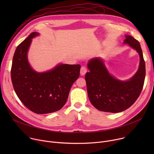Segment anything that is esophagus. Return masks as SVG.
<instances>
[{
	"instance_id": "esophagus-1",
	"label": "esophagus",
	"mask_w": 154,
	"mask_h": 154,
	"mask_svg": "<svg viewBox=\"0 0 154 154\" xmlns=\"http://www.w3.org/2000/svg\"><path fill=\"white\" fill-rule=\"evenodd\" d=\"M87 72V69L85 66H82L80 69V75H84Z\"/></svg>"
}]
</instances>
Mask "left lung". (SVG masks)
Returning <instances> with one entry per match:
<instances>
[{"label": "left lung", "instance_id": "obj_1", "mask_svg": "<svg viewBox=\"0 0 154 154\" xmlns=\"http://www.w3.org/2000/svg\"><path fill=\"white\" fill-rule=\"evenodd\" d=\"M124 44L135 49L140 57L139 69L129 80L122 81L112 76L99 57L92 59L87 63L89 72L86 73L85 79L88 96L91 103L99 110L122 112L132 106L142 92L145 63L140 43L133 37L125 35Z\"/></svg>", "mask_w": 154, "mask_h": 154}]
</instances>
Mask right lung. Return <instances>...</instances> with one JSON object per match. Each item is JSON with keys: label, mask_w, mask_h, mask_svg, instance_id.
Masks as SVG:
<instances>
[{"label": "right lung", "mask_w": 154, "mask_h": 154, "mask_svg": "<svg viewBox=\"0 0 154 154\" xmlns=\"http://www.w3.org/2000/svg\"><path fill=\"white\" fill-rule=\"evenodd\" d=\"M38 35L32 32L16 48L11 79L14 91L24 106L35 114H45L59 110L66 103L70 88L79 77L80 66L59 63L44 72L32 69L27 52L32 38Z\"/></svg>", "instance_id": "1"}]
</instances>
